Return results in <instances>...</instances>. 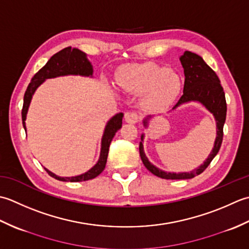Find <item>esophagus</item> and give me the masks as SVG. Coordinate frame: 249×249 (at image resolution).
Returning <instances> with one entry per match:
<instances>
[{"label":"esophagus","mask_w":249,"mask_h":249,"mask_svg":"<svg viewBox=\"0 0 249 249\" xmlns=\"http://www.w3.org/2000/svg\"><path fill=\"white\" fill-rule=\"evenodd\" d=\"M124 119H125V121L128 124H133L138 123V121L140 120V116H139L138 113H135V111H130V113H126L125 114Z\"/></svg>","instance_id":"34e87169"}]
</instances>
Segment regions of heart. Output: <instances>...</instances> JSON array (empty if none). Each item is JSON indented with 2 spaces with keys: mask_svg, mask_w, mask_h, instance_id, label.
I'll return each mask as SVG.
<instances>
[{
  "mask_svg": "<svg viewBox=\"0 0 249 249\" xmlns=\"http://www.w3.org/2000/svg\"><path fill=\"white\" fill-rule=\"evenodd\" d=\"M118 84L129 93L140 95L143 107L161 111L173 104L181 91V79L165 67L144 63L120 71Z\"/></svg>",
  "mask_w": 249,
  "mask_h": 249,
  "instance_id": "obj_1",
  "label": "heart"
}]
</instances>
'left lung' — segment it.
Returning a JSON list of instances; mask_svg holds the SVG:
<instances>
[{"mask_svg": "<svg viewBox=\"0 0 249 249\" xmlns=\"http://www.w3.org/2000/svg\"><path fill=\"white\" fill-rule=\"evenodd\" d=\"M180 63L184 68L185 74V85H184V94L181 95L178 102L174 106L172 110L176 109L178 106L189 103L197 102L202 104L204 107L214 116L216 121V139L214 147L207 159L203 162V164L197 166L196 169L190 172H180V173H174V172H165L155 166L147 158L144 151L143 141L144 134H142L140 143V156L143 161L146 169L151 172L154 175L164 179H190L195 176L201 174L207 166L210 165L212 160L215 158L218 154L222 143V136H224V124L227 116V103L224 89L220 85V80L218 78L216 73L209 65L205 63L199 54L191 52H185L180 57ZM151 116H148L143 120L145 128L148 125V121Z\"/></svg>", "mask_w": 249, "mask_h": 249, "instance_id": "8db88e82", "label": "left lung"}]
</instances>
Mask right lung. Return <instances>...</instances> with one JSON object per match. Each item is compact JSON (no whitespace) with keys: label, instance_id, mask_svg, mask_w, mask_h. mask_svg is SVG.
Returning <instances> with one entry per match:
<instances>
[{"label":"right lung","instance_id":"obj_1","mask_svg":"<svg viewBox=\"0 0 249 249\" xmlns=\"http://www.w3.org/2000/svg\"><path fill=\"white\" fill-rule=\"evenodd\" d=\"M67 75H79L86 76V77H92V64H91L90 61L88 60L87 54L83 53L82 50L72 47H67L60 50L59 53L53 54V57L48 60V62L33 76L31 83L29 84L27 91H25L24 93L23 107L21 111L22 124L25 131H27V128H25V119H27L29 106L30 103H31L32 96L35 91H36V89L46 79ZM123 117L124 114L118 113L107 121V124H106L104 129L102 141H101V151L99 160L89 171L86 172V173L72 177H61L55 175L53 172H50L46 167H45V170H46V172L50 176L61 181L76 182L95 178V177L102 173L103 170L105 169L110 142L113 141L116 132H117L121 128V125H123ZM25 133H27V132H25Z\"/></svg>","mask_w":249,"mask_h":249}]
</instances>
